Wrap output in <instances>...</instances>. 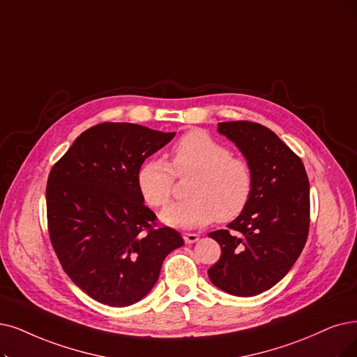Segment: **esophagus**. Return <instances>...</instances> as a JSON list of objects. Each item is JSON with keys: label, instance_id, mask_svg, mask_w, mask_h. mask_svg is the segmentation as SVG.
Masks as SVG:
<instances>
[{"label": "esophagus", "instance_id": "1", "mask_svg": "<svg viewBox=\"0 0 357 357\" xmlns=\"http://www.w3.org/2000/svg\"><path fill=\"white\" fill-rule=\"evenodd\" d=\"M183 238H184V241H186L188 245H190V243H195V241L199 240V236L195 234V233H184Z\"/></svg>", "mask_w": 357, "mask_h": 357}]
</instances>
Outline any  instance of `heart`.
Segmentation results:
<instances>
[{
  "instance_id": "1",
  "label": "heart",
  "mask_w": 357,
  "mask_h": 357,
  "mask_svg": "<svg viewBox=\"0 0 357 357\" xmlns=\"http://www.w3.org/2000/svg\"><path fill=\"white\" fill-rule=\"evenodd\" d=\"M177 177H190L188 201L169 205L161 220L177 228H199L213 220L230 222L248 208L255 176L246 158L212 136L193 130L181 136L171 149V162L148 158L136 173L137 189L144 201L161 208L169 202Z\"/></svg>"
}]
</instances>
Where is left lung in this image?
Instances as JSON below:
<instances>
[{
	"mask_svg": "<svg viewBox=\"0 0 357 357\" xmlns=\"http://www.w3.org/2000/svg\"><path fill=\"white\" fill-rule=\"evenodd\" d=\"M253 168L248 208L227 230L208 236L221 256L208 269L213 286L233 296L274 287L301 256L309 234V180L302 160L268 127L252 121L218 123Z\"/></svg>",
	"mask_w": 357,
	"mask_h": 357,
	"instance_id": "8db88e82",
	"label": "left lung"
}]
</instances>
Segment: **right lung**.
Segmentation results:
<instances>
[{"label": "right lung", "instance_id": "obj_1", "mask_svg": "<svg viewBox=\"0 0 357 357\" xmlns=\"http://www.w3.org/2000/svg\"><path fill=\"white\" fill-rule=\"evenodd\" d=\"M174 135L101 123L83 132L51 169V245L71 281L99 303L139 302L155 286L165 256L184 245L174 228L156 225L136 183L140 164Z\"/></svg>", "mask_w": 357, "mask_h": 357}]
</instances>
